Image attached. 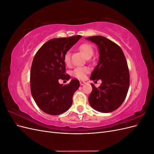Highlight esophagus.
Listing matches in <instances>:
<instances>
[{
  "label": "esophagus",
  "mask_w": 154,
  "mask_h": 154,
  "mask_svg": "<svg viewBox=\"0 0 154 154\" xmlns=\"http://www.w3.org/2000/svg\"><path fill=\"white\" fill-rule=\"evenodd\" d=\"M80 85H83L84 84H85V82H82V81H81L80 82Z\"/></svg>",
  "instance_id": "obj_1"
}]
</instances>
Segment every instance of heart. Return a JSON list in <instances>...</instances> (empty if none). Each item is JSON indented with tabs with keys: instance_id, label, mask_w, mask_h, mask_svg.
<instances>
[{
	"instance_id": "b5f03b06",
	"label": "heart",
	"mask_w": 154,
	"mask_h": 154,
	"mask_svg": "<svg viewBox=\"0 0 154 154\" xmlns=\"http://www.w3.org/2000/svg\"><path fill=\"white\" fill-rule=\"evenodd\" d=\"M79 49L84 54L85 57L87 58L88 57H91L93 54V48L92 46L88 44H82ZM64 62L66 64L69 65L71 63V54L69 51L65 54L64 55ZM88 72V69L87 67H78L72 71V75L79 79H83L85 77L86 74Z\"/></svg>"
}]
</instances>
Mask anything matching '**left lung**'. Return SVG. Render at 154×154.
I'll list each match as a JSON object with an SVG mask.
<instances>
[{
	"instance_id": "1",
	"label": "left lung",
	"mask_w": 154,
	"mask_h": 154,
	"mask_svg": "<svg viewBox=\"0 0 154 154\" xmlns=\"http://www.w3.org/2000/svg\"><path fill=\"white\" fill-rule=\"evenodd\" d=\"M86 39L97 45L100 54L90 79L102 81L98 88L91 83L92 91L88 102L97 111L111 112L123 103L128 91L130 74L127 60L119 46L105 37L94 36Z\"/></svg>"
}]
</instances>
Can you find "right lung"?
Wrapping results in <instances>:
<instances>
[{"instance_id": "1", "label": "right lung", "mask_w": 154, "mask_h": 154, "mask_svg": "<svg viewBox=\"0 0 154 154\" xmlns=\"http://www.w3.org/2000/svg\"><path fill=\"white\" fill-rule=\"evenodd\" d=\"M81 38L82 36L76 35L49 40L37 51L32 60L31 94L36 105L46 114H61L72 105L73 94L80 87V82L74 78L63 85L58 81L71 78L66 74L64 55Z\"/></svg>"}]
</instances>
